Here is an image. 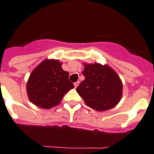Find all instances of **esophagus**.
Instances as JSON below:
<instances>
[{"mask_svg":"<svg viewBox=\"0 0 154 154\" xmlns=\"http://www.w3.org/2000/svg\"><path fill=\"white\" fill-rule=\"evenodd\" d=\"M79 84H80L79 81H77V82H75V83H74V87H75V88H77V86L79 85Z\"/></svg>","mask_w":154,"mask_h":154,"instance_id":"esophagus-1","label":"esophagus"}]
</instances>
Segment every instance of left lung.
I'll list each match as a JSON object with an SVG mask.
<instances>
[{"label":"left lung","instance_id":"obj_1","mask_svg":"<svg viewBox=\"0 0 154 154\" xmlns=\"http://www.w3.org/2000/svg\"><path fill=\"white\" fill-rule=\"evenodd\" d=\"M82 72L85 79L81 81L77 92L86 105L98 112L116 107L122 96V83L116 71L107 65L84 63Z\"/></svg>","mask_w":154,"mask_h":154}]
</instances>
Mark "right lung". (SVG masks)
Listing matches in <instances>:
<instances>
[{
    "label": "right lung",
    "instance_id": "right-lung-1",
    "mask_svg": "<svg viewBox=\"0 0 154 154\" xmlns=\"http://www.w3.org/2000/svg\"><path fill=\"white\" fill-rule=\"evenodd\" d=\"M73 88L62 62L47 58L34 69L26 85L29 100L43 109L58 105L66 92Z\"/></svg>",
    "mask_w": 154,
    "mask_h": 154
}]
</instances>
